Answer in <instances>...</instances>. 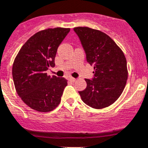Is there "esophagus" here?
<instances>
[{
	"label": "esophagus",
	"instance_id": "1",
	"mask_svg": "<svg viewBox=\"0 0 148 148\" xmlns=\"http://www.w3.org/2000/svg\"><path fill=\"white\" fill-rule=\"evenodd\" d=\"M69 80L70 82H74L75 81V79H74V78H73V77H69Z\"/></svg>",
	"mask_w": 148,
	"mask_h": 148
}]
</instances>
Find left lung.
Instances as JSON below:
<instances>
[{
	"label": "left lung",
	"mask_w": 148,
	"mask_h": 148,
	"mask_svg": "<svg viewBox=\"0 0 148 148\" xmlns=\"http://www.w3.org/2000/svg\"><path fill=\"white\" fill-rule=\"evenodd\" d=\"M85 52L86 60L94 66V76L85 79L87 87L79 91L89 107L102 109L119 98L128 79L126 59L113 39L102 32L88 27L73 29Z\"/></svg>",
	"instance_id": "8db88e82"
}]
</instances>
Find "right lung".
Masks as SVG:
<instances>
[{
	"instance_id": "1",
	"label": "right lung",
	"mask_w": 148,
	"mask_h": 148,
	"mask_svg": "<svg viewBox=\"0 0 148 148\" xmlns=\"http://www.w3.org/2000/svg\"><path fill=\"white\" fill-rule=\"evenodd\" d=\"M69 31L54 28L35 33L16 57L12 69L16 91L32 109L50 112L60 103L67 80L47 75L46 71L55 66L57 48Z\"/></svg>"
}]
</instances>
